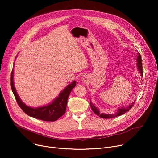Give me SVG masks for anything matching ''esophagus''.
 <instances>
[{"instance_id":"34e87169","label":"esophagus","mask_w":158,"mask_h":158,"mask_svg":"<svg viewBox=\"0 0 158 158\" xmlns=\"http://www.w3.org/2000/svg\"><path fill=\"white\" fill-rule=\"evenodd\" d=\"M82 81H85V78H82Z\"/></svg>"}]
</instances>
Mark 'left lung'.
<instances>
[{
	"instance_id": "obj_1",
	"label": "left lung",
	"mask_w": 158,
	"mask_h": 158,
	"mask_svg": "<svg viewBox=\"0 0 158 158\" xmlns=\"http://www.w3.org/2000/svg\"><path fill=\"white\" fill-rule=\"evenodd\" d=\"M137 66H138V70L140 72L141 75L143 76V70H142V57H141L140 54H138V58H137ZM134 102L132 103V104H130L129 106H128L127 107H122L120 108H119L117 111L114 114H105V113H101L99 112L97 108V107L92 103L90 101V106H91V108H92V111L94 112L95 114H96L97 116H98L99 117L102 118H114V117H117L118 116H120L123 114H124L125 113L129 111L131 108L132 106L134 105Z\"/></svg>"
}]
</instances>
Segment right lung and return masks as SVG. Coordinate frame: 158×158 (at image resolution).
I'll return each mask as SVG.
<instances>
[{
	"label": "right lung",
	"mask_w": 158,
	"mask_h": 158,
	"mask_svg": "<svg viewBox=\"0 0 158 158\" xmlns=\"http://www.w3.org/2000/svg\"><path fill=\"white\" fill-rule=\"evenodd\" d=\"M76 81L72 82L71 84L68 85L65 89L60 93L55 100L48 106L37 107V108H32L29 106H27L20 100L16 89L14 86L13 82V70L11 74V86L13 93L15 95L16 102L20 106L23 111L27 115L46 122H54L60 118L64 114L67 104V100L72 89L76 86Z\"/></svg>",
	"instance_id": "obj_1"
}]
</instances>
